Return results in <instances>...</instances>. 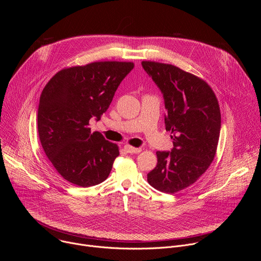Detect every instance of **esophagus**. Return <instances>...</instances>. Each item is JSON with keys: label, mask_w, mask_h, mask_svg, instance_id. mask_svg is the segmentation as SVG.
Returning <instances> with one entry per match:
<instances>
[{"label": "esophagus", "mask_w": 261, "mask_h": 261, "mask_svg": "<svg viewBox=\"0 0 261 261\" xmlns=\"http://www.w3.org/2000/svg\"><path fill=\"white\" fill-rule=\"evenodd\" d=\"M124 148H125L126 152L131 153V154H137V153L141 152V148L140 147H134V146L130 145V144H125Z\"/></svg>", "instance_id": "esophagus-1"}]
</instances>
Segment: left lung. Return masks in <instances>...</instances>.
<instances>
[{
    "label": "left lung",
    "mask_w": 261,
    "mask_h": 261,
    "mask_svg": "<svg viewBox=\"0 0 261 261\" xmlns=\"http://www.w3.org/2000/svg\"><path fill=\"white\" fill-rule=\"evenodd\" d=\"M141 65L163 94L165 127L173 143L170 153H156L158 163L147 173V181L158 191L176 193L194 184L215 158L221 129L219 102L207 83L192 73L159 62Z\"/></svg>",
    "instance_id": "8db88e82"
}]
</instances>
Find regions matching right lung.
<instances>
[{
    "mask_svg": "<svg viewBox=\"0 0 261 261\" xmlns=\"http://www.w3.org/2000/svg\"><path fill=\"white\" fill-rule=\"evenodd\" d=\"M133 67L132 62L117 61L68 67L44 87L37 118L40 142L56 170L69 182L87 188L109 175L120 155L119 146L100 132H92L90 120L101 119Z\"/></svg>",
    "mask_w": 261,
    "mask_h": 261,
    "instance_id": "add662e5",
    "label": "right lung"
}]
</instances>
